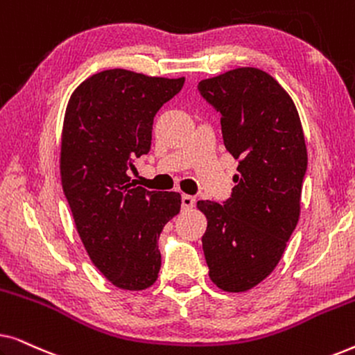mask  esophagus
<instances>
[{"label":"esophagus","instance_id":"1","mask_svg":"<svg viewBox=\"0 0 355 355\" xmlns=\"http://www.w3.org/2000/svg\"><path fill=\"white\" fill-rule=\"evenodd\" d=\"M181 202H182L184 210H189V208H192L193 205H196V198H193L192 196H187V193H184Z\"/></svg>","mask_w":355,"mask_h":355}]
</instances>
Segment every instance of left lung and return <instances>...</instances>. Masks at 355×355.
Instances as JSON below:
<instances>
[{"mask_svg":"<svg viewBox=\"0 0 355 355\" xmlns=\"http://www.w3.org/2000/svg\"><path fill=\"white\" fill-rule=\"evenodd\" d=\"M221 114L225 147L237 162L223 203L198 200L208 275L226 293H245L276 268L300 215L307 147L293 98L268 72L237 67L198 84Z\"/></svg>","mask_w":355,"mask_h":355,"instance_id":"left-lung-1","label":"left lung"}]
</instances>
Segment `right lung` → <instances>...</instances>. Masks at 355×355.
Returning a JSON list of instances; mask_svg holds the SVG:
<instances>
[{
  "label": "right lung",
  "instance_id": "1",
  "mask_svg": "<svg viewBox=\"0 0 355 355\" xmlns=\"http://www.w3.org/2000/svg\"><path fill=\"white\" fill-rule=\"evenodd\" d=\"M184 77L108 69L72 92L61 135V182L82 244L110 283L142 291L158 278V237L181 210L178 192L134 187V159L150 152L153 118Z\"/></svg>",
  "mask_w": 355,
  "mask_h": 355
}]
</instances>
